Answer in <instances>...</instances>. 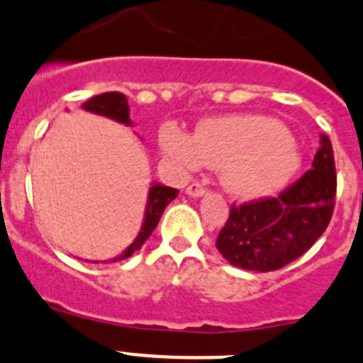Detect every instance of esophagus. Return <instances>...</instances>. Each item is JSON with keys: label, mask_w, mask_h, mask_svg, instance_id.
<instances>
[{"label": "esophagus", "mask_w": 363, "mask_h": 363, "mask_svg": "<svg viewBox=\"0 0 363 363\" xmlns=\"http://www.w3.org/2000/svg\"><path fill=\"white\" fill-rule=\"evenodd\" d=\"M186 194H188L189 197L197 199V197H204V195L208 194V189H206L201 182H191V184L186 188Z\"/></svg>", "instance_id": "obj_1"}]
</instances>
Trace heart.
Segmentation results:
<instances>
[{
	"label": "heart",
	"instance_id": "b5f03b06",
	"mask_svg": "<svg viewBox=\"0 0 363 363\" xmlns=\"http://www.w3.org/2000/svg\"><path fill=\"white\" fill-rule=\"evenodd\" d=\"M161 146L186 168H218L224 189L240 199L279 194L302 166L289 130L266 116L210 117L199 123L194 135L164 125Z\"/></svg>",
	"mask_w": 363,
	"mask_h": 363
}]
</instances>
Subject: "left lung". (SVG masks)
<instances>
[{"label":"left lung","mask_w":363,"mask_h":363,"mask_svg":"<svg viewBox=\"0 0 363 363\" xmlns=\"http://www.w3.org/2000/svg\"><path fill=\"white\" fill-rule=\"evenodd\" d=\"M336 195L333 146L320 135L313 168L279 197L231 206L217 250L231 266L275 271L303 255L331 220Z\"/></svg>","instance_id":"obj_1"}]
</instances>
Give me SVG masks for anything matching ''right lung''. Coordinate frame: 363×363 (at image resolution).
Returning <instances> with one entry per match:
<instances>
[{
    "label": "right lung",
    "instance_id": "add662e5",
    "mask_svg": "<svg viewBox=\"0 0 363 363\" xmlns=\"http://www.w3.org/2000/svg\"><path fill=\"white\" fill-rule=\"evenodd\" d=\"M81 108L86 110V112L97 113V116L108 117V119L117 121L121 125L132 126V119H130V106L128 99H126L125 94L121 92H104L101 96H94L86 101V103L81 104ZM179 189L169 188V186L159 184V182H153L150 186L148 191V201H146V210H145V218H143V226L137 233L135 240L126 247L125 251L117 257L110 260H104L106 262H119V260H125L128 257H132L137 250H141L143 244L148 240V237L152 235V231L157 228L159 220H161V215L164 211L166 206L177 197ZM97 264V262H96Z\"/></svg>",
    "mask_w": 363,
    "mask_h": 363
}]
</instances>
